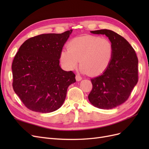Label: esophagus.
Listing matches in <instances>:
<instances>
[{
    "mask_svg": "<svg viewBox=\"0 0 149 149\" xmlns=\"http://www.w3.org/2000/svg\"><path fill=\"white\" fill-rule=\"evenodd\" d=\"M76 81H81V80L82 79V77L80 75H79V74H76Z\"/></svg>",
    "mask_w": 149,
    "mask_h": 149,
    "instance_id": "34e87169",
    "label": "esophagus"
}]
</instances>
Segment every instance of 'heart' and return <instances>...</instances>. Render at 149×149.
Here are the masks:
<instances>
[{"label":"heart","mask_w":149,"mask_h":149,"mask_svg":"<svg viewBox=\"0 0 149 149\" xmlns=\"http://www.w3.org/2000/svg\"><path fill=\"white\" fill-rule=\"evenodd\" d=\"M60 53V61L67 70L78 66L90 76L100 75L109 66L113 56V46L109 40L92 35L74 38Z\"/></svg>","instance_id":"heart-1"}]
</instances>
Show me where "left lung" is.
Returning <instances> with one entry per match:
<instances>
[{"instance_id":"1","label":"left lung","mask_w":149,"mask_h":149,"mask_svg":"<svg viewBox=\"0 0 149 149\" xmlns=\"http://www.w3.org/2000/svg\"><path fill=\"white\" fill-rule=\"evenodd\" d=\"M91 32L109 38L113 46V56L107 70L91 79L93 88L88 99L96 107L112 109L128 100L137 83L138 58L129 43L114 31L102 29Z\"/></svg>"}]
</instances>
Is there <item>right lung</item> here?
Here are the masks:
<instances>
[{"label":"right lung","instance_id":"obj_1","mask_svg":"<svg viewBox=\"0 0 149 149\" xmlns=\"http://www.w3.org/2000/svg\"><path fill=\"white\" fill-rule=\"evenodd\" d=\"M72 30L41 34L22 45L12 65L15 93L29 109L48 113L63 104L75 74L60 66V53Z\"/></svg>","mask_w":149,"mask_h":149}]
</instances>
